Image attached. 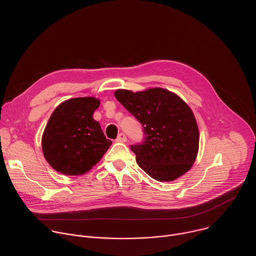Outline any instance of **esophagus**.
Instances as JSON below:
<instances>
[{
    "instance_id": "esophagus-1",
    "label": "esophagus",
    "mask_w": 256,
    "mask_h": 256,
    "mask_svg": "<svg viewBox=\"0 0 256 256\" xmlns=\"http://www.w3.org/2000/svg\"><path fill=\"white\" fill-rule=\"evenodd\" d=\"M126 136L124 134V132H120L118 136V138H116V142H126Z\"/></svg>"
}]
</instances>
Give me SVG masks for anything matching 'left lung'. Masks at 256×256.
<instances>
[{"instance_id": "1", "label": "left lung", "mask_w": 256, "mask_h": 256, "mask_svg": "<svg viewBox=\"0 0 256 256\" xmlns=\"http://www.w3.org/2000/svg\"><path fill=\"white\" fill-rule=\"evenodd\" d=\"M116 98L142 124L144 138L130 144L138 165L158 181H173L196 161L200 134L188 105L174 93L154 88L118 90Z\"/></svg>"}]
</instances>
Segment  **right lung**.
I'll return each mask as SVG.
<instances>
[{"mask_svg": "<svg viewBox=\"0 0 256 256\" xmlns=\"http://www.w3.org/2000/svg\"><path fill=\"white\" fill-rule=\"evenodd\" d=\"M100 101L94 97L68 99L50 116L42 136V151L56 171L81 175L102 158L112 144L93 118Z\"/></svg>", "mask_w": 256, "mask_h": 256, "instance_id": "add662e5", "label": "right lung"}]
</instances>
